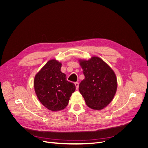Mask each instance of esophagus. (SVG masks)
I'll return each instance as SVG.
<instances>
[{
    "instance_id": "obj_1",
    "label": "esophagus",
    "mask_w": 148,
    "mask_h": 148,
    "mask_svg": "<svg viewBox=\"0 0 148 148\" xmlns=\"http://www.w3.org/2000/svg\"><path fill=\"white\" fill-rule=\"evenodd\" d=\"M75 87H76V89H78V86H79V83H78V82L75 83Z\"/></svg>"
}]
</instances>
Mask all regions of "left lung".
Listing matches in <instances>:
<instances>
[{"instance_id": "obj_1", "label": "left lung", "mask_w": 148, "mask_h": 148, "mask_svg": "<svg viewBox=\"0 0 148 148\" xmlns=\"http://www.w3.org/2000/svg\"><path fill=\"white\" fill-rule=\"evenodd\" d=\"M78 61L85 76L79 84L80 93L88 107L101 110L111 103L116 93V75L112 69L99 57L93 56L88 60Z\"/></svg>"}]
</instances>
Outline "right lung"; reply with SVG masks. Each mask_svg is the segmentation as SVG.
I'll use <instances>...</instances> for the list:
<instances>
[{
	"instance_id": "right-lung-1",
	"label": "right lung",
	"mask_w": 148,
	"mask_h": 148,
	"mask_svg": "<svg viewBox=\"0 0 148 148\" xmlns=\"http://www.w3.org/2000/svg\"><path fill=\"white\" fill-rule=\"evenodd\" d=\"M61 66L56 60H49L36 74L34 80L38 99L49 110L55 112L66 108L75 90V84L68 82L66 75L61 72Z\"/></svg>"
}]
</instances>
